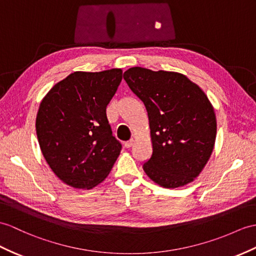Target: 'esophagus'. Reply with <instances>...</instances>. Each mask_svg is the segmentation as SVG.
<instances>
[{"instance_id":"34e87169","label":"esophagus","mask_w":256,"mask_h":256,"mask_svg":"<svg viewBox=\"0 0 256 256\" xmlns=\"http://www.w3.org/2000/svg\"><path fill=\"white\" fill-rule=\"evenodd\" d=\"M132 144H134V140H132V139H130L129 141H126V142H124V146H126L127 148H132Z\"/></svg>"}]
</instances>
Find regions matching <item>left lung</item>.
Listing matches in <instances>:
<instances>
[{"instance_id": "left-lung-1", "label": "left lung", "mask_w": 256, "mask_h": 256, "mask_svg": "<svg viewBox=\"0 0 256 256\" xmlns=\"http://www.w3.org/2000/svg\"><path fill=\"white\" fill-rule=\"evenodd\" d=\"M124 79L148 116L153 153L143 170L168 189L192 182L206 165L216 139V116L206 94L175 72L132 67Z\"/></svg>"}]
</instances>
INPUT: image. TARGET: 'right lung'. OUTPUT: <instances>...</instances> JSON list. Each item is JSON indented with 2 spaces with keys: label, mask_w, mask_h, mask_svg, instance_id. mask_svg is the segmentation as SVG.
<instances>
[{
  "label": "right lung",
  "mask_w": 256,
  "mask_h": 256,
  "mask_svg": "<svg viewBox=\"0 0 256 256\" xmlns=\"http://www.w3.org/2000/svg\"><path fill=\"white\" fill-rule=\"evenodd\" d=\"M122 79L120 68L74 72L40 103L36 130L41 152L55 175L72 188L92 189L102 182L120 153L106 106Z\"/></svg>",
  "instance_id": "add662e5"
}]
</instances>
